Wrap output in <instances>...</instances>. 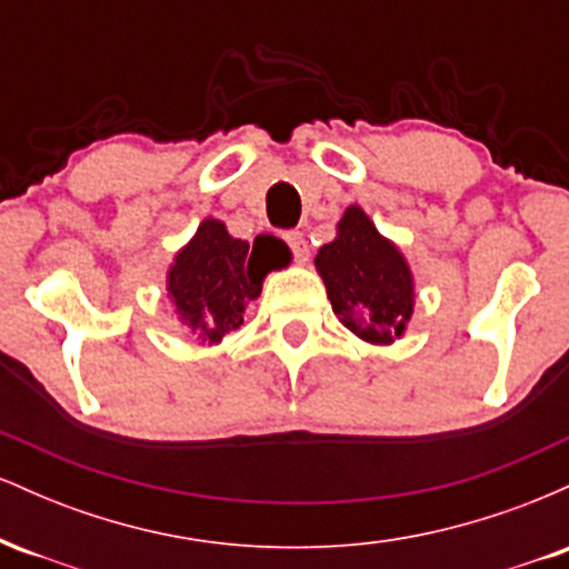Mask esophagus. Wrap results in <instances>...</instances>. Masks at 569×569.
<instances>
[{
    "label": "esophagus",
    "instance_id": "1",
    "mask_svg": "<svg viewBox=\"0 0 569 569\" xmlns=\"http://www.w3.org/2000/svg\"><path fill=\"white\" fill-rule=\"evenodd\" d=\"M286 243H289V248L293 251V259H297L299 264H305L307 259H310V246H307L305 234L299 232V230L286 232Z\"/></svg>",
    "mask_w": 569,
    "mask_h": 569
}]
</instances>
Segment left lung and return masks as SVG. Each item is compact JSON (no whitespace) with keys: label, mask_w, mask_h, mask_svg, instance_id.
<instances>
[{"label":"left lung","mask_w":569,"mask_h":569,"mask_svg":"<svg viewBox=\"0 0 569 569\" xmlns=\"http://www.w3.org/2000/svg\"><path fill=\"white\" fill-rule=\"evenodd\" d=\"M316 270L339 323L358 339L393 345L407 335L417 299L415 272L361 206L345 208L337 238L318 248Z\"/></svg>","instance_id":"1"}]
</instances>
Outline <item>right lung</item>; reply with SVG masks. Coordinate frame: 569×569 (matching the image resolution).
Returning a JSON list of instances; mask_svg holds the SVG:
<instances>
[{
	"label": "right lung",
	"mask_w": 569,
	"mask_h": 569,
	"mask_svg": "<svg viewBox=\"0 0 569 569\" xmlns=\"http://www.w3.org/2000/svg\"><path fill=\"white\" fill-rule=\"evenodd\" d=\"M276 251L262 240L232 238L224 221L208 217L176 251L166 276L173 316L200 345H219L243 323L246 307L262 293L267 272L278 270Z\"/></svg>",
	"instance_id": "obj_1"
}]
</instances>
